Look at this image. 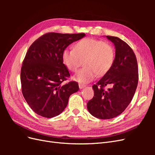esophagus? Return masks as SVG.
Masks as SVG:
<instances>
[{
  "label": "esophagus",
  "mask_w": 155,
  "mask_h": 155,
  "mask_svg": "<svg viewBox=\"0 0 155 155\" xmlns=\"http://www.w3.org/2000/svg\"><path fill=\"white\" fill-rule=\"evenodd\" d=\"M79 88H80V89H82V88H83L84 87H85V85H83V84L79 83Z\"/></svg>",
  "instance_id": "esophagus-1"
}]
</instances>
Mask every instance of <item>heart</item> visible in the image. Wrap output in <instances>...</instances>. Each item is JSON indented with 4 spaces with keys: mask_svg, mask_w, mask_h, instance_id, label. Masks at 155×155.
I'll return each instance as SVG.
<instances>
[{
    "mask_svg": "<svg viewBox=\"0 0 155 155\" xmlns=\"http://www.w3.org/2000/svg\"><path fill=\"white\" fill-rule=\"evenodd\" d=\"M115 58V49L111 44L92 38L81 39L74 49L65 48L62 52L63 63L70 71L76 72L84 62L85 67L73 77L80 83L91 82L96 74L104 76L113 66Z\"/></svg>",
    "mask_w": 155,
    "mask_h": 155,
    "instance_id": "1",
    "label": "heart"
}]
</instances>
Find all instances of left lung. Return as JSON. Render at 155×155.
<instances>
[{
    "mask_svg": "<svg viewBox=\"0 0 155 155\" xmlns=\"http://www.w3.org/2000/svg\"><path fill=\"white\" fill-rule=\"evenodd\" d=\"M115 45L113 66L95 85L93 98L87 103V109L96 118H115L125 110L132 100L138 82V67L133 50L117 37L107 36ZM110 85L111 88L105 89Z\"/></svg>",
    "mask_w": 155,
    "mask_h": 155,
    "instance_id": "8db88e82",
    "label": "left lung"
}]
</instances>
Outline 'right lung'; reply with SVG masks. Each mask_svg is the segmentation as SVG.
Segmentation results:
<instances>
[{
  "mask_svg": "<svg viewBox=\"0 0 155 155\" xmlns=\"http://www.w3.org/2000/svg\"><path fill=\"white\" fill-rule=\"evenodd\" d=\"M85 35L50 32L35 40L28 50L21 70V91L27 104L45 118L59 115L67 106L70 96L79 90L62 61L67 46Z\"/></svg>",
  "mask_w": 155,
  "mask_h": 155,
  "instance_id": "right-lung-1",
  "label": "right lung"
}]
</instances>
